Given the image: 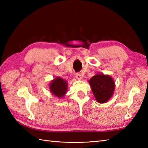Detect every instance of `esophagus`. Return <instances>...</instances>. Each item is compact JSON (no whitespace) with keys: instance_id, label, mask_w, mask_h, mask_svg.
<instances>
[{"instance_id":"1","label":"esophagus","mask_w":148,"mask_h":148,"mask_svg":"<svg viewBox=\"0 0 148 148\" xmlns=\"http://www.w3.org/2000/svg\"><path fill=\"white\" fill-rule=\"evenodd\" d=\"M76 77L79 80L82 79V76H81V75L80 73H76Z\"/></svg>"}]
</instances>
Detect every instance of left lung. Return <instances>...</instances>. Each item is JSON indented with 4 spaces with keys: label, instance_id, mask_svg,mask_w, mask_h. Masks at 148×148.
Masks as SVG:
<instances>
[{
    "label": "left lung",
    "instance_id": "8db88e82",
    "mask_svg": "<svg viewBox=\"0 0 148 148\" xmlns=\"http://www.w3.org/2000/svg\"><path fill=\"white\" fill-rule=\"evenodd\" d=\"M89 83L97 101L99 103L106 102L114 91V81L108 75L97 74L89 80Z\"/></svg>",
    "mask_w": 148,
    "mask_h": 148
}]
</instances>
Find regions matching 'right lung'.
I'll return each instance as SVG.
<instances>
[{"instance_id":"obj_1","label":"right lung","mask_w":148,"mask_h":148,"mask_svg":"<svg viewBox=\"0 0 148 148\" xmlns=\"http://www.w3.org/2000/svg\"><path fill=\"white\" fill-rule=\"evenodd\" d=\"M50 91L53 95L58 97H62L67 90V83L60 77H56L50 84Z\"/></svg>"}]
</instances>
